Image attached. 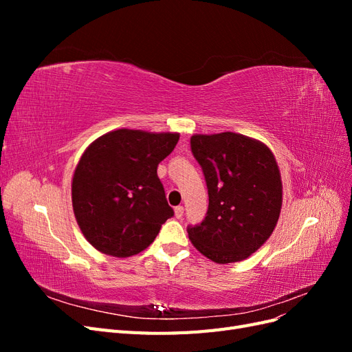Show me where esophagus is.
Wrapping results in <instances>:
<instances>
[{
    "instance_id": "1",
    "label": "esophagus",
    "mask_w": 352,
    "mask_h": 352,
    "mask_svg": "<svg viewBox=\"0 0 352 352\" xmlns=\"http://www.w3.org/2000/svg\"><path fill=\"white\" fill-rule=\"evenodd\" d=\"M184 211H185V208H184L182 206H177V207L175 208V216H176L177 219H182V217H184Z\"/></svg>"
}]
</instances>
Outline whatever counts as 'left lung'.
<instances>
[{"instance_id":"1","label":"left lung","mask_w":352,"mask_h":352,"mask_svg":"<svg viewBox=\"0 0 352 352\" xmlns=\"http://www.w3.org/2000/svg\"><path fill=\"white\" fill-rule=\"evenodd\" d=\"M190 151L202 168L208 210L188 226L194 247L219 264L250 257L269 239L282 207V180L264 144L233 132L194 135Z\"/></svg>"}]
</instances>
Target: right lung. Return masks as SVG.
Wrapping results in <instances>:
<instances>
[{
    "label": "right lung",
    "instance_id": "1",
    "mask_svg": "<svg viewBox=\"0 0 352 352\" xmlns=\"http://www.w3.org/2000/svg\"><path fill=\"white\" fill-rule=\"evenodd\" d=\"M177 141L179 133L119 129L87 148L74 170L72 201L92 247L113 257H131L175 216L157 167Z\"/></svg>",
    "mask_w": 352,
    "mask_h": 352
}]
</instances>
